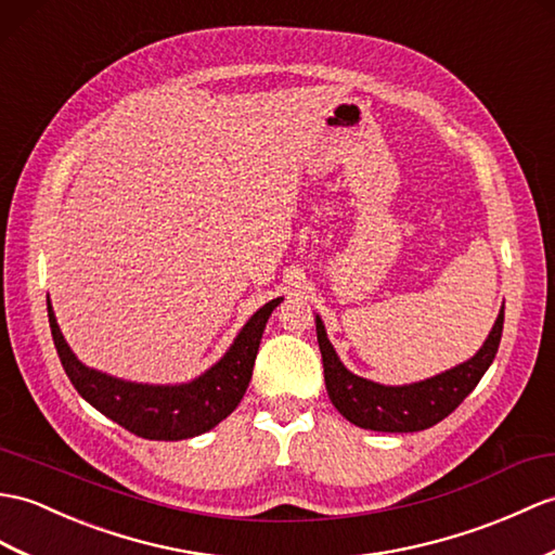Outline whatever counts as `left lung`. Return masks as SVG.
Masks as SVG:
<instances>
[{"instance_id": "8db88e82", "label": "left lung", "mask_w": 555, "mask_h": 555, "mask_svg": "<svg viewBox=\"0 0 555 555\" xmlns=\"http://www.w3.org/2000/svg\"><path fill=\"white\" fill-rule=\"evenodd\" d=\"M314 321L321 362H324V380L333 406L364 430L418 433L433 428L435 423L452 414L475 390L485 371L492 366L501 343V331H504V307L499 309L487 340L470 359L437 373V376L406 385H383L357 376L340 362L319 314Z\"/></svg>"}]
</instances>
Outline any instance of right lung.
I'll use <instances>...</instances> for the list:
<instances>
[{
  "instance_id": "right-lung-1",
  "label": "right lung",
  "mask_w": 555,
  "mask_h": 555,
  "mask_svg": "<svg viewBox=\"0 0 555 555\" xmlns=\"http://www.w3.org/2000/svg\"><path fill=\"white\" fill-rule=\"evenodd\" d=\"M283 298L269 300L243 324L224 357L208 371L186 383L153 385L115 378L82 364L63 338L54 307L47 295V312L51 336L63 369L75 390L80 392L103 416L122 425L144 440H189L212 430L238 406L248 390L253 364L260 347L267 319L272 317Z\"/></svg>"
}]
</instances>
